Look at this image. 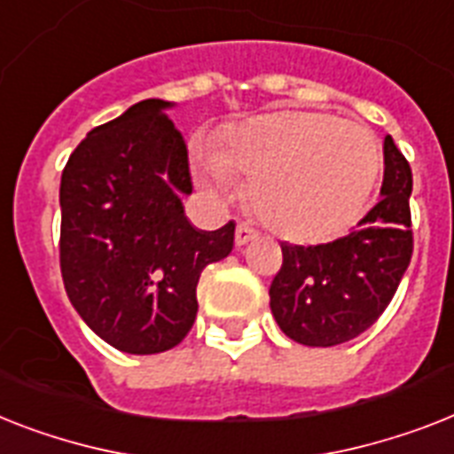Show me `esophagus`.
<instances>
[{"label": "esophagus", "mask_w": 454, "mask_h": 454, "mask_svg": "<svg viewBox=\"0 0 454 454\" xmlns=\"http://www.w3.org/2000/svg\"><path fill=\"white\" fill-rule=\"evenodd\" d=\"M256 235H259V233H256L252 226H247V223H239V226L235 228V245L245 247L247 242H252Z\"/></svg>", "instance_id": "obj_1"}]
</instances>
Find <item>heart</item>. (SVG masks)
Wrapping results in <instances>:
<instances>
[{
    "instance_id": "1",
    "label": "heart",
    "mask_w": 454,
    "mask_h": 454,
    "mask_svg": "<svg viewBox=\"0 0 454 454\" xmlns=\"http://www.w3.org/2000/svg\"><path fill=\"white\" fill-rule=\"evenodd\" d=\"M382 172V146L364 125L315 112L254 116L228 132L221 153H195V176L228 200L235 176L252 179V205L278 235L319 242L349 228L366 209Z\"/></svg>"
}]
</instances>
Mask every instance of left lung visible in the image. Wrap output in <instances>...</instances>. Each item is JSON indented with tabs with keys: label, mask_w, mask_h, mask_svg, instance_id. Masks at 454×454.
I'll return each mask as SVG.
<instances>
[{
	"label": "left lung",
	"mask_w": 454,
	"mask_h": 454,
	"mask_svg": "<svg viewBox=\"0 0 454 454\" xmlns=\"http://www.w3.org/2000/svg\"><path fill=\"white\" fill-rule=\"evenodd\" d=\"M380 202L345 238L326 245L282 242L270 310L282 333L308 348L361 335L385 312L412 256V172L387 135Z\"/></svg>",
	"instance_id": "left-lung-1"
}]
</instances>
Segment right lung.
<instances>
[{"instance_id": "1", "label": "right lung", "mask_w": 454, "mask_h": 454, "mask_svg": "<svg viewBox=\"0 0 454 454\" xmlns=\"http://www.w3.org/2000/svg\"><path fill=\"white\" fill-rule=\"evenodd\" d=\"M142 99L98 125L60 182V270L74 310L112 348L158 355L186 338L198 279L233 249L235 223L195 228L189 151L168 109Z\"/></svg>"}]
</instances>
